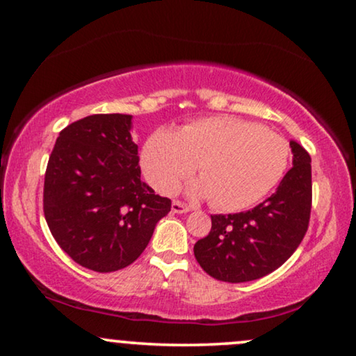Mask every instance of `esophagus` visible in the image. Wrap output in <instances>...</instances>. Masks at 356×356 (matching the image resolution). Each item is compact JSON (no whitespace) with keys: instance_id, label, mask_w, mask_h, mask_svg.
<instances>
[{"instance_id":"obj_1","label":"esophagus","mask_w":356,"mask_h":356,"mask_svg":"<svg viewBox=\"0 0 356 356\" xmlns=\"http://www.w3.org/2000/svg\"><path fill=\"white\" fill-rule=\"evenodd\" d=\"M172 211H173L175 213H186V212L191 211V207L186 206V204L179 202V201H173V204H172Z\"/></svg>"}]
</instances>
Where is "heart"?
Wrapping results in <instances>:
<instances>
[{
    "label": "heart",
    "instance_id": "1",
    "mask_svg": "<svg viewBox=\"0 0 356 356\" xmlns=\"http://www.w3.org/2000/svg\"><path fill=\"white\" fill-rule=\"evenodd\" d=\"M194 196L212 197L222 211H240L259 201L280 181L289 163V145L274 131L238 116L193 120L177 133L159 128L145 140L140 163L160 193H173L194 172Z\"/></svg>",
    "mask_w": 356,
    "mask_h": 356
}]
</instances>
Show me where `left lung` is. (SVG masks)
Wrapping results in <instances>:
<instances>
[{"mask_svg":"<svg viewBox=\"0 0 356 356\" xmlns=\"http://www.w3.org/2000/svg\"><path fill=\"white\" fill-rule=\"evenodd\" d=\"M290 147L293 167L270 197L251 211L211 216V232L194 245V256L213 279L230 284L261 279L300 246L313 199L311 157L295 140Z\"/></svg>","mask_w":356,"mask_h":356,"instance_id":"left-lung-1","label":"left lung"}]
</instances>
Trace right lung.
I'll list each match as a JSON object with an SVG mask.
<instances>
[{"instance_id":"add662e5","label":"right lung","mask_w":356,"mask_h":356,"mask_svg":"<svg viewBox=\"0 0 356 356\" xmlns=\"http://www.w3.org/2000/svg\"><path fill=\"white\" fill-rule=\"evenodd\" d=\"M133 116L90 115L66 126L50 155L43 212L72 261L115 272L143 254L172 201L140 179Z\"/></svg>"}]
</instances>
